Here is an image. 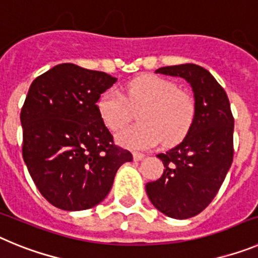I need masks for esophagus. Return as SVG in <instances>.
<instances>
[{
	"label": "esophagus",
	"mask_w": 258,
	"mask_h": 258,
	"mask_svg": "<svg viewBox=\"0 0 258 258\" xmlns=\"http://www.w3.org/2000/svg\"><path fill=\"white\" fill-rule=\"evenodd\" d=\"M143 157H145V155L141 154V152H133V159H134V160H136V161L142 160Z\"/></svg>",
	"instance_id": "obj_1"
}]
</instances>
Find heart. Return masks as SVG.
I'll return each instance as SVG.
<instances>
[{"instance_id":"b5f03b06","label":"heart","mask_w":258,"mask_h":258,"mask_svg":"<svg viewBox=\"0 0 258 258\" xmlns=\"http://www.w3.org/2000/svg\"><path fill=\"white\" fill-rule=\"evenodd\" d=\"M141 108L138 121L116 134L124 147L146 150L163 142L170 146L187 133L195 113V102L187 92L173 81L157 75H141L125 86L124 95L109 89L98 102V109L106 126L117 131L131 121L133 109Z\"/></svg>"}]
</instances>
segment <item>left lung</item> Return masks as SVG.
Here are the masks:
<instances>
[{"instance_id": "left-lung-1", "label": "left lung", "mask_w": 258, "mask_h": 258, "mask_svg": "<svg viewBox=\"0 0 258 258\" xmlns=\"http://www.w3.org/2000/svg\"><path fill=\"white\" fill-rule=\"evenodd\" d=\"M155 72L182 77L194 92L195 113L187 134L179 145L157 155L164 173L146 184L157 211L186 220L211 204L229 172L234 157V117L226 92L206 68L186 63Z\"/></svg>"}]
</instances>
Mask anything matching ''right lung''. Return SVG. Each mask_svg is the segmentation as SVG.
Here are the masks:
<instances>
[{
    "label": "right lung",
    "mask_w": 258,
    "mask_h": 258,
    "mask_svg": "<svg viewBox=\"0 0 258 258\" xmlns=\"http://www.w3.org/2000/svg\"><path fill=\"white\" fill-rule=\"evenodd\" d=\"M117 81L63 63L33 80L20 112L23 159L41 195L63 211L99 204L117 169L133 160L113 142L97 102Z\"/></svg>",
    "instance_id": "add662e5"
}]
</instances>
